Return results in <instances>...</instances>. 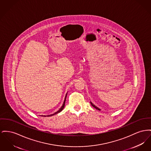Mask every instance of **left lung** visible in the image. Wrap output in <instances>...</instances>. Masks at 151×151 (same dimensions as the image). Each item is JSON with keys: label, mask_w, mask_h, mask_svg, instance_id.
Here are the masks:
<instances>
[{"label": "left lung", "mask_w": 151, "mask_h": 151, "mask_svg": "<svg viewBox=\"0 0 151 151\" xmlns=\"http://www.w3.org/2000/svg\"><path fill=\"white\" fill-rule=\"evenodd\" d=\"M91 105H92V106H93V107H94V108H96V109H98V110H99V111H100V109H99V108H98V107H97V106H95V105H94V104H92V103H91Z\"/></svg>", "instance_id": "8db88e82"}]
</instances>
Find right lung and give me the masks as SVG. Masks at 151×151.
<instances>
[{
	"label": "right lung",
	"mask_w": 151,
	"mask_h": 151,
	"mask_svg": "<svg viewBox=\"0 0 151 151\" xmlns=\"http://www.w3.org/2000/svg\"><path fill=\"white\" fill-rule=\"evenodd\" d=\"M66 97H67V95H66V96H65V99H64V103H63V104L62 106L60 108V109L58 111H57L56 112H55V114H53L52 115H48L47 116H51L54 115H56V114H58V113H59V112H60L62 111L63 110V109L64 108V106H65V99H66Z\"/></svg>",
	"instance_id": "add662e5"
}]
</instances>
